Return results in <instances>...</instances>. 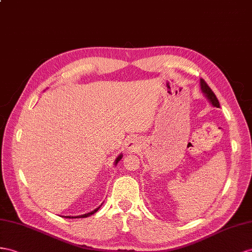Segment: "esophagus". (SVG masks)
<instances>
[{"label": "esophagus", "mask_w": 252, "mask_h": 252, "mask_svg": "<svg viewBox=\"0 0 252 252\" xmlns=\"http://www.w3.org/2000/svg\"><path fill=\"white\" fill-rule=\"evenodd\" d=\"M128 148L133 150V149H135V148H136V145H135L134 141H130V143H128Z\"/></svg>", "instance_id": "obj_1"}]
</instances>
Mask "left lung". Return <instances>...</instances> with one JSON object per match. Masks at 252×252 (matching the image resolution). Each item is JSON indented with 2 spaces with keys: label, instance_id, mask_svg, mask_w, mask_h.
Here are the masks:
<instances>
[{
  "label": "left lung",
  "instance_id": "1",
  "mask_svg": "<svg viewBox=\"0 0 252 252\" xmlns=\"http://www.w3.org/2000/svg\"><path fill=\"white\" fill-rule=\"evenodd\" d=\"M200 86H201L202 93L204 94V95L206 96V98H208V100L211 102V104H212L213 106H215V107H219L218 99L216 98L215 94L212 92V89L209 87L208 84H206V83L204 82V80H202V79L200 80Z\"/></svg>",
  "mask_w": 252,
  "mask_h": 252
}]
</instances>
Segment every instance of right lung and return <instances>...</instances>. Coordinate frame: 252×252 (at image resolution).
Returning a JSON list of instances; mask_svg holds the SVG:
<instances>
[{"mask_svg":"<svg viewBox=\"0 0 252 252\" xmlns=\"http://www.w3.org/2000/svg\"><path fill=\"white\" fill-rule=\"evenodd\" d=\"M121 158H122V154H120V156H118V158H116V160H115V165H117V164H118V162H119V160H120ZM101 205H102V204H101ZM101 205H100V206H101ZM100 206H99V208H96L95 210H94L93 212L87 213V214H83V215H80V216H66V218H85V217H88V216H90V215L94 214V213L100 209Z\"/></svg>","mask_w":252,"mask_h":252,"instance_id":"right-lung-1","label":"right lung"}]
</instances>
